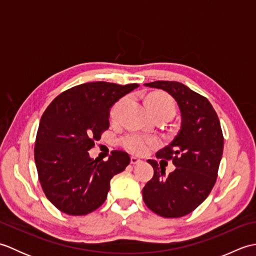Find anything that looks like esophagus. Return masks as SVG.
<instances>
[{
  "mask_svg": "<svg viewBox=\"0 0 256 256\" xmlns=\"http://www.w3.org/2000/svg\"><path fill=\"white\" fill-rule=\"evenodd\" d=\"M140 162H142V160L138 158V157H131V164L132 165H138V164H140Z\"/></svg>",
  "mask_w": 256,
  "mask_h": 256,
  "instance_id": "esophagus-1",
  "label": "esophagus"
}]
</instances>
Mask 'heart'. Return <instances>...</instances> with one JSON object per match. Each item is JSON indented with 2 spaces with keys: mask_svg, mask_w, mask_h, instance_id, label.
<instances>
[{
  "mask_svg": "<svg viewBox=\"0 0 256 256\" xmlns=\"http://www.w3.org/2000/svg\"><path fill=\"white\" fill-rule=\"evenodd\" d=\"M124 104V100L118 101L116 106H113L111 110V118H116L120 110H121ZM146 104H148V110L150 113H160V112H166L172 113V116L175 114V103H174L170 96L164 94H153L148 96L146 100ZM155 140L152 138L148 135L142 133H128L122 138L121 144L123 148L128 150L130 153L133 154H144L148 152L152 146L155 144Z\"/></svg>",
  "mask_w": 256,
  "mask_h": 256,
  "instance_id": "heart-1",
  "label": "heart"
}]
</instances>
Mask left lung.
<instances>
[{
    "label": "left lung",
    "instance_id": "left-lung-1",
    "mask_svg": "<svg viewBox=\"0 0 256 256\" xmlns=\"http://www.w3.org/2000/svg\"><path fill=\"white\" fill-rule=\"evenodd\" d=\"M168 92L180 111V130L156 157L172 160L176 170H165L154 160L148 162L154 176L143 188L145 204L164 218H179L192 212L214 188L224 153V135L219 118L206 98L177 81L144 84Z\"/></svg>",
    "mask_w": 256,
    "mask_h": 256
}]
</instances>
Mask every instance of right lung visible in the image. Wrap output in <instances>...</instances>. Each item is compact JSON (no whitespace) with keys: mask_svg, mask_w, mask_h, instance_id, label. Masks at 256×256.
I'll use <instances>...</instances> for the list:
<instances>
[{"mask_svg":"<svg viewBox=\"0 0 256 256\" xmlns=\"http://www.w3.org/2000/svg\"><path fill=\"white\" fill-rule=\"evenodd\" d=\"M138 86L88 82L62 92L47 106L34 155L42 188L57 209L84 216L106 201L110 180L130 164V156L113 150L106 162H98L88 150L110 126L112 106Z\"/></svg>","mask_w":256,"mask_h":256,"instance_id":"add662e5","label":"right lung"}]
</instances>
